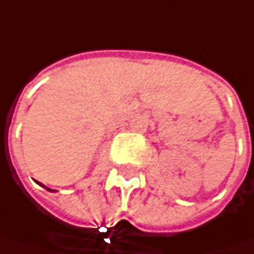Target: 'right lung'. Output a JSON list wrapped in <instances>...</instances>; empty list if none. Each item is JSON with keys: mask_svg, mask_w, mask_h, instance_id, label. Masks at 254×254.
<instances>
[{"mask_svg": "<svg viewBox=\"0 0 254 254\" xmlns=\"http://www.w3.org/2000/svg\"><path fill=\"white\" fill-rule=\"evenodd\" d=\"M42 186H43V185H42ZM46 189H48V188H46ZM48 190H51V189H48Z\"/></svg>", "mask_w": 254, "mask_h": 254, "instance_id": "right-lung-1", "label": "right lung"}]
</instances>
